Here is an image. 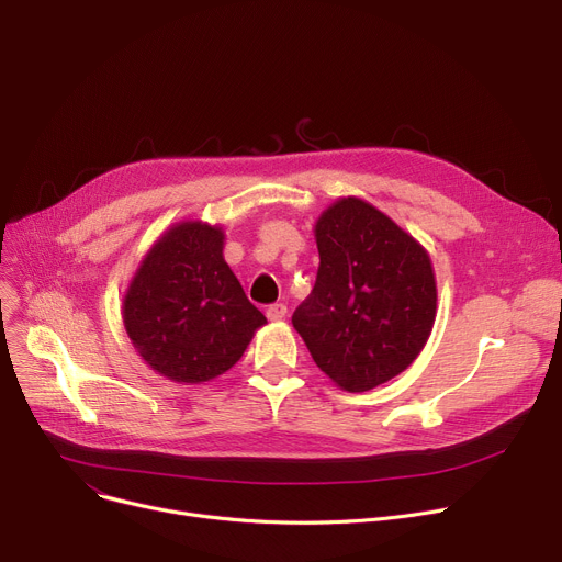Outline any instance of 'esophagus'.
Returning <instances> with one entry per match:
<instances>
[{"label": "esophagus", "instance_id": "1", "mask_svg": "<svg viewBox=\"0 0 562 562\" xmlns=\"http://www.w3.org/2000/svg\"><path fill=\"white\" fill-rule=\"evenodd\" d=\"M266 316H269L271 321H282L286 316V305L284 303H273L266 307Z\"/></svg>", "mask_w": 562, "mask_h": 562}]
</instances>
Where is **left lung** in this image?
I'll use <instances>...</instances> for the list:
<instances>
[{
    "label": "left lung",
    "mask_w": 562,
    "mask_h": 562,
    "mask_svg": "<svg viewBox=\"0 0 562 562\" xmlns=\"http://www.w3.org/2000/svg\"><path fill=\"white\" fill-rule=\"evenodd\" d=\"M316 246V282L291 323L341 390H373L405 371L428 341L437 307L430 259L358 198L323 212Z\"/></svg>",
    "instance_id": "obj_1"
}]
</instances>
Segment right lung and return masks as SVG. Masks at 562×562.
<instances>
[{"instance_id": "right-lung-1", "label": "right lung", "mask_w": 562, "mask_h": 562, "mask_svg": "<svg viewBox=\"0 0 562 562\" xmlns=\"http://www.w3.org/2000/svg\"><path fill=\"white\" fill-rule=\"evenodd\" d=\"M134 346L175 382L212 380L241 360L266 316L223 259V232L182 223L147 252L125 296Z\"/></svg>"}]
</instances>
